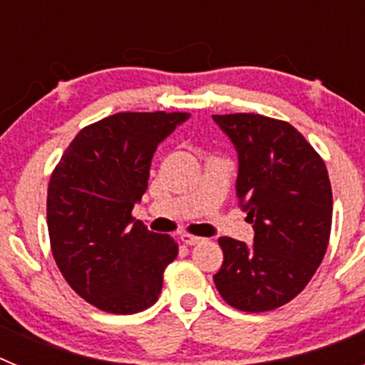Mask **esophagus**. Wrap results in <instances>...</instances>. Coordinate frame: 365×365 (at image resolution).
<instances>
[{
  "mask_svg": "<svg viewBox=\"0 0 365 365\" xmlns=\"http://www.w3.org/2000/svg\"><path fill=\"white\" fill-rule=\"evenodd\" d=\"M180 241H182L185 245L193 247V245L202 243V237H197V235H192V234H180Z\"/></svg>",
  "mask_w": 365,
  "mask_h": 365,
  "instance_id": "34e87169",
  "label": "esophagus"
}]
</instances>
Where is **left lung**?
I'll return each instance as SVG.
<instances>
[{
  "label": "left lung",
  "instance_id": "left-lung-1",
  "mask_svg": "<svg viewBox=\"0 0 365 365\" xmlns=\"http://www.w3.org/2000/svg\"><path fill=\"white\" fill-rule=\"evenodd\" d=\"M237 153L235 195L254 243L219 237L222 299L247 312L282 307L305 289L325 256L333 219L327 168L289 122L254 113L214 115Z\"/></svg>",
  "mask_w": 365,
  "mask_h": 365
}]
</instances>
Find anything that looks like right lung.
<instances>
[{
  "label": "right lung",
  "mask_w": 365,
  "mask_h": 365,
  "mask_svg": "<svg viewBox=\"0 0 365 365\" xmlns=\"http://www.w3.org/2000/svg\"><path fill=\"white\" fill-rule=\"evenodd\" d=\"M188 113H117L74 137L51 175L47 228L73 291L113 314L151 307L179 254L170 235L131 217L148 188L153 153Z\"/></svg>",
  "instance_id": "1"
}]
</instances>
